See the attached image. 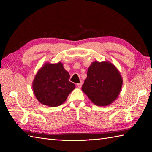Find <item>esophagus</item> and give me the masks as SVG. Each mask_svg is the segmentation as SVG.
<instances>
[{
  "mask_svg": "<svg viewBox=\"0 0 152 152\" xmlns=\"http://www.w3.org/2000/svg\"><path fill=\"white\" fill-rule=\"evenodd\" d=\"M82 84H83V83H82V82H80V83H77V86H78L79 88H81V87H82Z\"/></svg>",
  "mask_w": 152,
  "mask_h": 152,
  "instance_id": "obj_1",
  "label": "esophagus"
}]
</instances>
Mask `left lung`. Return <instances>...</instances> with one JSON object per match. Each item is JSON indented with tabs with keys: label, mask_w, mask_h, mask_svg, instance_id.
Wrapping results in <instances>:
<instances>
[{
	"label": "left lung",
	"mask_w": 152,
	"mask_h": 152,
	"mask_svg": "<svg viewBox=\"0 0 152 152\" xmlns=\"http://www.w3.org/2000/svg\"><path fill=\"white\" fill-rule=\"evenodd\" d=\"M122 85L121 74L114 64L95 61L88 68L82 89L95 105L104 106L118 98Z\"/></svg>",
	"instance_id": "8db88e82"
}]
</instances>
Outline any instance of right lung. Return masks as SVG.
<instances>
[{
    "label": "right lung",
    "mask_w": 152,
    "mask_h": 152,
    "mask_svg": "<svg viewBox=\"0 0 152 152\" xmlns=\"http://www.w3.org/2000/svg\"><path fill=\"white\" fill-rule=\"evenodd\" d=\"M63 63H46L38 71L33 82L34 94L41 104L51 107L62 104L72 90L74 83Z\"/></svg>",
    "instance_id": "1"
}]
</instances>
